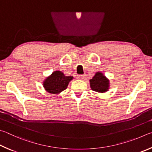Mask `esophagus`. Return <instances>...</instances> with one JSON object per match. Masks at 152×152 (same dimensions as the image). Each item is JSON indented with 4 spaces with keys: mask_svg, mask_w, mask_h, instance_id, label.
<instances>
[{
    "mask_svg": "<svg viewBox=\"0 0 152 152\" xmlns=\"http://www.w3.org/2000/svg\"><path fill=\"white\" fill-rule=\"evenodd\" d=\"M86 77V75H79L77 76V79H84Z\"/></svg>",
    "mask_w": 152,
    "mask_h": 152,
    "instance_id": "obj_1",
    "label": "esophagus"
}]
</instances>
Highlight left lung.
<instances>
[{
	"label": "left lung",
	"instance_id": "1",
	"mask_svg": "<svg viewBox=\"0 0 152 152\" xmlns=\"http://www.w3.org/2000/svg\"><path fill=\"white\" fill-rule=\"evenodd\" d=\"M90 86L92 90L99 93H104L109 89V80L100 72H97L90 80Z\"/></svg>",
	"mask_w": 152,
	"mask_h": 152
}]
</instances>
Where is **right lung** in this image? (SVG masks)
I'll return each instance as SVG.
<instances>
[{
    "instance_id": "1",
    "label": "right lung",
    "mask_w": 152,
    "mask_h": 152,
    "mask_svg": "<svg viewBox=\"0 0 152 152\" xmlns=\"http://www.w3.org/2000/svg\"><path fill=\"white\" fill-rule=\"evenodd\" d=\"M72 76H65L60 71H55L51 75L45 79L43 83L45 89L50 94H59L66 89Z\"/></svg>"
}]
</instances>
